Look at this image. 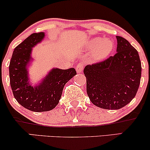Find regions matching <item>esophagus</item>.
<instances>
[{"mask_svg": "<svg viewBox=\"0 0 150 150\" xmlns=\"http://www.w3.org/2000/svg\"><path fill=\"white\" fill-rule=\"evenodd\" d=\"M83 68H84V64H83V63H78V64L77 65L75 69H76L77 73H80V72L82 71Z\"/></svg>", "mask_w": 150, "mask_h": 150, "instance_id": "obj_1", "label": "esophagus"}]
</instances>
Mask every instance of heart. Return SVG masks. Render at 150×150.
<instances>
[{"label": "heart", "mask_w": 150, "mask_h": 150, "mask_svg": "<svg viewBox=\"0 0 150 150\" xmlns=\"http://www.w3.org/2000/svg\"><path fill=\"white\" fill-rule=\"evenodd\" d=\"M89 46L95 48L92 57L96 61L104 59L106 58L113 49V44L108 39H101V38H94L89 42Z\"/></svg>", "instance_id": "heart-1"}]
</instances>
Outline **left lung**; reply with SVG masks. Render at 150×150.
Segmentation results:
<instances>
[{"mask_svg":"<svg viewBox=\"0 0 150 150\" xmlns=\"http://www.w3.org/2000/svg\"><path fill=\"white\" fill-rule=\"evenodd\" d=\"M117 53L84 69L87 93L92 104L104 109H119L135 97L142 66L138 52L128 41L116 36Z\"/></svg>","mask_w":150,"mask_h":150,"instance_id":"1","label":"left lung"}]
</instances>
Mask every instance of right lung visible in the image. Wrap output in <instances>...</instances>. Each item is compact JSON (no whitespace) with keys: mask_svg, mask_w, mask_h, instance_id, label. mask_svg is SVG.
<instances>
[{"mask_svg":"<svg viewBox=\"0 0 150 150\" xmlns=\"http://www.w3.org/2000/svg\"><path fill=\"white\" fill-rule=\"evenodd\" d=\"M44 37V32L33 33L15 48L9 65L10 82L13 95L23 107L34 112L52 110L57 106L65 84L76 75L74 68H54L39 86L28 82L26 66L31 58L32 48Z\"/></svg>","mask_w":150,"mask_h":150,"instance_id":"1","label":"right lung"}]
</instances>
